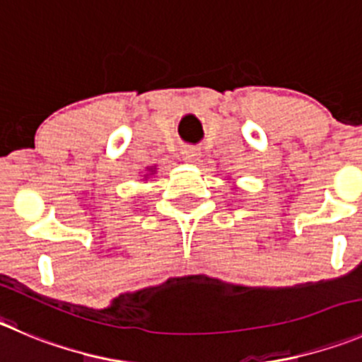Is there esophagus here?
<instances>
[{
	"mask_svg": "<svg viewBox=\"0 0 362 362\" xmlns=\"http://www.w3.org/2000/svg\"><path fill=\"white\" fill-rule=\"evenodd\" d=\"M200 148L197 146H184L182 148V158L187 162H197L200 158Z\"/></svg>",
	"mask_w": 362,
	"mask_h": 362,
	"instance_id": "1",
	"label": "esophagus"
}]
</instances>
